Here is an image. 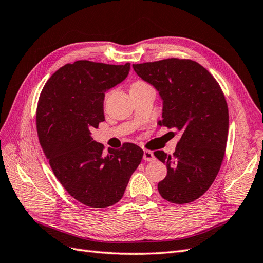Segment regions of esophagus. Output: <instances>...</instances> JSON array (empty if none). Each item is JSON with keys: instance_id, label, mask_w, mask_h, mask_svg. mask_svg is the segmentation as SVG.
<instances>
[{"instance_id": "esophagus-1", "label": "esophagus", "mask_w": 263, "mask_h": 263, "mask_svg": "<svg viewBox=\"0 0 263 263\" xmlns=\"http://www.w3.org/2000/svg\"><path fill=\"white\" fill-rule=\"evenodd\" d=\"M142 158H144V160H146V161H153V160H155L154 153H153V151H150V150H145L144 151V156H142Z\"/></svg>"}]
</instances>
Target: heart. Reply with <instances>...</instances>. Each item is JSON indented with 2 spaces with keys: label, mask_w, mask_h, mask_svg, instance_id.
I'll list each match as a JSON object with an SVG mask.
<instances>
[{
  "label": "heart",
  "mask_w": 263,
  "mask_h": 263,
  "mask_svg": "<svg viewBox=\"0 0 263 263\" xmlns=\"http://www.w3.org/2000/svg\"><path fill=\"white\" fill-rule=\"evenodd\" d=\"M144 85H147L146 83H144V82H136V83H134L133 85H132V87H137V86H144Z\"/></svg>",
  "instance_id": "obj_1"
}]
</instances>
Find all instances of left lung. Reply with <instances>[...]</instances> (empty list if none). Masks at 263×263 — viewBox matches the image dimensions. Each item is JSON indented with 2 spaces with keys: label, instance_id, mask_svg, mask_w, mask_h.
<instances>
[{
  "label": "left lung",
  "instance_id": "1",
  "mask_svg": "<svg viewBox=\"0 0 263 263\" xmlns=\"http://www.w3.org/2000/svg\"><path fill=\"white\" fill-rule=\"evenodd\" d=\"M162 100L159 126L181 133L176 153L154 155L166 165L158 183L160 195L171 203L195 201L210 189L220 169L228 135V107L214 77L192 60L164 59L133 65Z\"/></svg>",
  "mask_w": 263,
  "mask_h": 263
}]
</instances>
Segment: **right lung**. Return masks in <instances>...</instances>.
<instances>
[{
  "instance_id": "add662e5",
  "label": "right lung",
  "mask_w": 263,
  "mask_h": 263,
  "mask_svg": "<svg viewBox=\"0 0 263 263\" xmlns=\"http://www.w3.org/2000/svg\"><path fill=\"white\" fill-rule=\"evenodd\" d=\"M129 70L130 63H68L51 76L39 97L36 124L44 154L67 192L90 208H108L121 200L144 155L126 142L104 156L103 145L91 136V129L105 121V92L123 82Z\"/></svg>"
}]
</instances>
